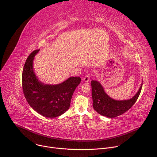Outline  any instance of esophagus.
Segmentation results:
<instances>
[{
    "instance_id": "1",
    "label": "esophagus",
    "mask_w": 157,
    "mask_h": 157,
    "mask_svg": "<svg viewBox=\"0 0 157 157\" xmlns=\"http://www.w3.org/2000/svg\"><path fill=\"white\" fill-rule=\"evenodd\" d=\"M90 80V75H86L84 78H83V81L85 82H88Z\"/></svg>"
}]
</instances>
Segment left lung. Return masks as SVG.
I'll return each instance as SVG.
<instances>
[{"mask_svg":"<svg viewBox=\"0 0 157 157\" xmlns=\"http://www.w3.org/2000/svg\"><path fill=\"white\" fill-rule=\"evenodd\" d=\"M91 84L94 109L99 114L109 118L117 117L127 111L137 101L142 87V83L139 91L133 98L118 101L109 97L99 81L92 80Z\"/></svg>","mask_w":157,"mask_h":157,"instance_id":"obj_1","label":"left lung"}]
</instances>
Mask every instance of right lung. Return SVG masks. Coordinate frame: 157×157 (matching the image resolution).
Returning a JSON list of instances; mask_svg holds the SVG:
<instances>
[{
    "label": "right lung",
    "mask_w": 157,
    "mask_h": 157,
    "mask_svg": "<svg viewBox=\"0 0 157 157\" xmlns=\"http://www.w3.org/2000/svg\"><path fill=\"white\" fill-rule=\"evenodd\" d=\"M40 50L33 51L27 58L22 73V87L30 106L40 115L54 118L68 110L79 77H70L58 84H44L33 70V59Z\"/></svg>",
    "instance_id": "right-lung-1"
}]
</instances>
